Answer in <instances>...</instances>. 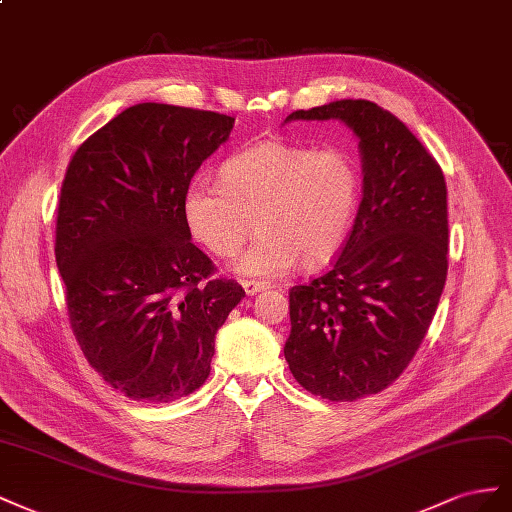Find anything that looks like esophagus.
Segmentation results:
<instances>
[{"mask_svg":"<svg viewBox=\"0 0 512 512\" xmlns=\"http://www.w3.org/2000/svg\"><path fill=\"white\" fill-rule=\"evenodd\" d=\"M242 287H244L248 296H255V294H259V291L270 289V283H266V281H242Z\"/></svg>","mask_w":512,"mask_h":512,"instance_id":"34e87169","label":"esophagus"}]
</instances>
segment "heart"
Here are the masks:
<instances>
[{"mask_svg":"<svg viewBox=\"0 0 512 512\" xmlns=\"http://www.w3.org/2000/svg\"><path fill=\"white\" fill-rule=\"evenodd\" d=\"M360 206V169L341 148L270 139L229 156L221 184L193 180L182 214L193 238L216 257L240 251L255 227L257 238L238 257L246 276H279L298 261L326 264L347 242Z\"/></svg>","mask_w":512,"mask_h":512,"instance_id":"1","label":"heart"}]
</instances>
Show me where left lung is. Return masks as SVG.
Returning <instances> with one entry per match:
<instances>
[{
    "instance_id": "8db88e82",
    "label": "left lung",
    "mask_w": 512,
    "mask_h": 512,
    "mask_svg": "<svg viewBox=\"0 0 512 512\" xmlns=\"http://www.w3.org/2000/svg\"><path fill=\"white\" fill-rule=\"evenodd\" d=\"M291 120H341L362 156V201L332 268L289 289L285 360L328 401L397 379L425 339L448 272L446 180L399 118L371 100H334Z\"/></svg>"
}]
</instances>
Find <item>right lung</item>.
<instances>
[{
  "instance_id": "right-lung-1",
  "label": "right lung",
  "mask_w": 512,
  "mask_h": 512,
  "mask_svg": "<svg viewBox=\"0 0 512 512\" xmlns=\"http://www.w3.org/2000/svg\"><path fill=\"white\" fill-rule=\"evenodd\" d=\"M233 118L141 102L85 139L57 208L55 261L87 362L133 401L169 403L210 375L214 337L244 298L191 242L186 186Z\"/></svg>"
}]
</instances>
